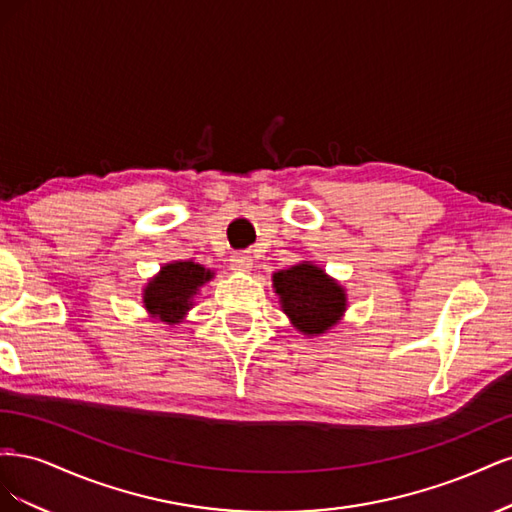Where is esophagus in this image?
<instances>
[{
	"label": "esophagus",
	"instance_id": "1",
	"mask_svg": "<svg viewBox=\"0 0 512 512\" xmlns=\"http://www.w3.org/2000/svg\"><path fill=\"white\" fill-rule=\"evenodd\" d=\"M230 267L232 271H241V273H247L252 269V256L247 252H237L230 256Z\"/></svg>",
	"mask_w": 512,
	"mask_h": 512
}]
</instances>
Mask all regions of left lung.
Masks as SVG:
<instances>
[{
    "mask_svg": "<svg viewBox=\"0 0 512 512\" xmlns=\"http://www.w3.org/2000/svg\"><path fill=\"white\" fill-rule=\"evenodd\" d=\"M284 314L303 335H322L342 320L346 290L312 262L273 273Z\"/></svg>",
    "mask_w": 512,
    "mask_h": 512,
    "instance_id": "obj_1",
    "label": "left lung"
}]
</instances>
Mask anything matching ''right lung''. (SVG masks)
<instances>
[{
  "instance_id": "obj_1",
  "label": "right lung",
  "mask_w": 512,
  "mask_h": 512,
  "mask_svg": "<svg viewBox=\"0 0 512 512\" xmlns=\"http://www.w3.org/2000/svg\"><path fill=\"white\" fill-rule=\"evenodd\" d=\"M213 271L192 260H175L160 269L156 277H151L143 290V303L153 318L175 324L183 320L194 305V297L200 286L209 282Z\"/></svg>"
}]
</instances>
